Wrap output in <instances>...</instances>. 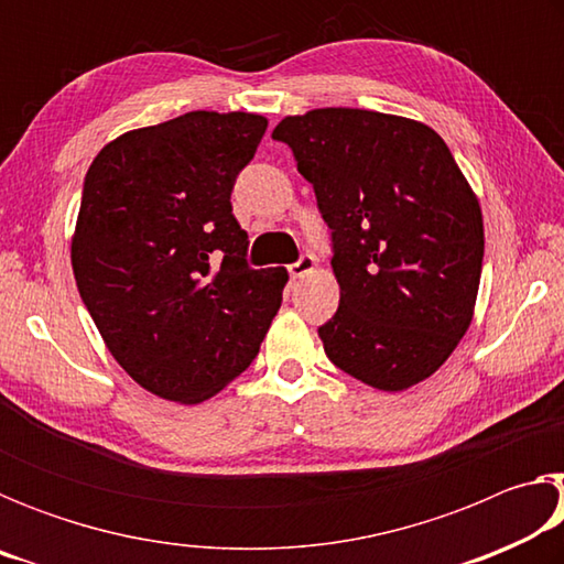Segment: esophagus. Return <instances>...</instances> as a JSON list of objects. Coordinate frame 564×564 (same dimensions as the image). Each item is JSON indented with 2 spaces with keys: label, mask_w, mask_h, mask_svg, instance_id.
<instances>
[{
  "label": "esophagus",
  "mask_w": 564,
  "mask_h": 564,
  "mask_svg": "<svg viewBox=\"0 0 564 564\" xmlns=\"http://www.w3.org/2000/svg\"><path fill=\"white\" fill-rule=\"evenodd\" d=\"M313 271H316V259H313L311 253H303L299 261L289 265V273L293 275V279H303V275H308Z\"/></svg>",
  "instance_id": "1"
}]
</instances>
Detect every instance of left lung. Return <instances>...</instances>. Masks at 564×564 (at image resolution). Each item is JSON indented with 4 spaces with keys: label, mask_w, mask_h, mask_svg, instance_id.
Returning <instances> with one entry per match:
<instances>
[{
    "label": "left lung",
    "mask_w": 564,
    "mask_h": 564,
    "mask_svg": "<svg viewBox=\"0 0 564 564\" xmlns=\"http://www.w3.org/2000/svg\"><path fill=\"white\" fill-rule=\"evenodd\" d=\"M273 139L293 149L333 236L326 356L386 393L431 378L470 328L485 251L480 204L441 133L328 107L285 117Z\"/></svg>",
    "instance_id": "8db88e82"
}]
</instances>
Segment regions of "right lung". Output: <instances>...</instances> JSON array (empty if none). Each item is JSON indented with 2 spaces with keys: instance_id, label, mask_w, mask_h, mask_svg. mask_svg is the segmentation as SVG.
Segmentation results:
<instances>
[{
  "instance_id": "obj_1",
  "label": "right lung",
  "mask_w": 564,
  "mask_h": 564,
  "mask_svg": "<svg viewBox=\"0 0 564 564\" xmlns=\"http://www.w3.org/2000/svg\"><path fill=\"white\" fill-rule=\"evenodd\" d=\"M265 127L261 113L188 111L109 141L84 178L76 289L119 366L164 400L224 390L281 308L289 271L248 269L231 208Z\"/></svg>"
}]
</instances>
